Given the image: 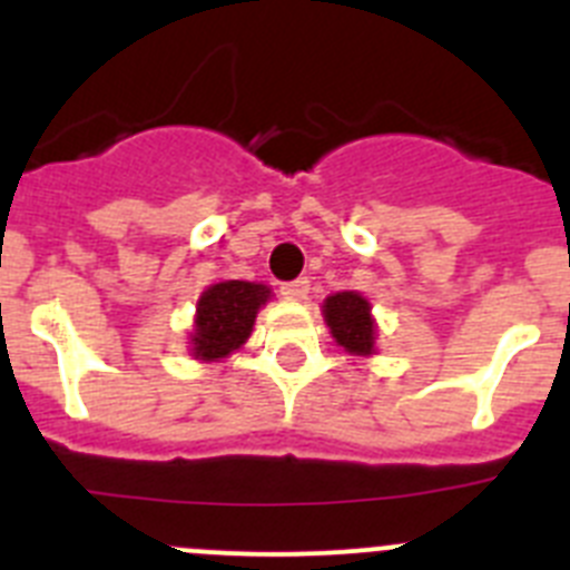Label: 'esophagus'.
I'll use <instances>...</instances> for the list:
<instances>
[{
    "label": "esophagus",
    "instance_id": "obj_1",
    "mask_svg": "<svg viewBox=\"0 0 570 570\" xmlns=\"http://www.w3.org/2000/svg\"><path fill=\"white\" fill-rule=\"evenodd\" d=\"M308 291H311V282L305 279V276H299V279H294V282H282L279 285V294L285 296V299H294V302L305 299V296H308Z\"/></svg>",
    "mask_w": 570,
    "mask_h": 570
}]
</instances>
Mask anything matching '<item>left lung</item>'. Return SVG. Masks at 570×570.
Instances as JSON below:
<instances>
[{
	"instance_id": "1",
	"label": "left lung",
	"mask_w": 570,
	"mask_h": 570,
	"mask_svg": "<svg viewBox=\"0 0 570 570\" xmlns=\"http://www.w3.org/2000/svg\"><path fill=\"white\" fill-rule=\"evenodd\" d=\"M325 322L331 325V334L345 351L356 356H365L374 351V320H371V305L354 291H342L325 299Z\"/></svg>"
}]
</instances>
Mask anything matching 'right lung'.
I'll use <instances>...</instances> for the list:
<instances>
[{
  "instance_id": "add662e5",
  "label": "right lung",
  "mask_w": 570,
  "mask_h": 570,
  "mask_svg": "<svg viewBox=\"0 0 570 570\" xmlns=\"http://www.w3.org/2000/svg\"><path fill=\"white\" fill-rule=\"evenodd\" d=\"M271 291L256 282H219L210 285L196 305V331L190 336L194 356L219 360L242 345L254 328L256 311L265 305Z\"/></svg>"
}]
</instances>
